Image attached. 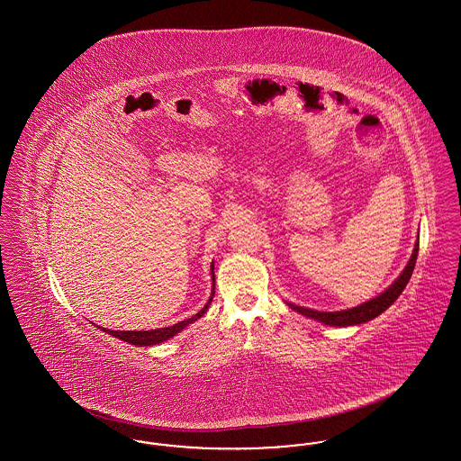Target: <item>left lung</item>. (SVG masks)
Returning a JSON list of instances; mask_svg holds the SVG:
<instances>
[{"label": "left lung", "instance_id": "8db88e82", "mask_svg": "<svg viewBox=\"0 0 461 461\" xmlns=\"http://www.w3.org/2000/svg\"><path fill=\"white\" fill-rule=\"evenodd\" d=\"M418 243L420 241L417 239L410 261L406 264V267L402 269V273L393 282V285L387 286L382 294H378L376 297H373V299L359 304V306L327 312V311H316V309H309V307L297 306V304H292V303H286V304L292 307L294 311L304 314L307 318L316 320V321L325 323L330 327H352V325H361V323L372 321L373 318H376L385 309L393 306L395 299L402 294V290L408 285V282L413 275V269H415V263H417Z\"/></svg>", "mask_w": 461, "mask_h": 461}]
</instances>
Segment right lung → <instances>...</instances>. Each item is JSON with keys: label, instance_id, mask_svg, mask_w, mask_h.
Listing matches in <instances>:
<instances>
[{"label": "right lung", "instance_id": "obj_1", "mask_svg": "<svg viewBox=\"0 0 461 461\" xmlns=\"http://www.w3.org/2000/svg\"><path fill=\"white\" fill-rule=\"evenodd\" d=\"M211 280H212V290H211L209 301L205 303V306L198 311L195 316H192V318H188V320H183V321H179V323H176V325H171V327H166V329L140 330V331H131V330H128V331H117V330L102 329V327H98V329L104 330L105 333H109V335L115 337V339H121V340H124V342H128V344L138 346V348H145V346L149 348V346H157V344H160V342H166V340H169V339H173L175 335H177L181 330H185L188 325H192L194 321H197L198 318H202V316L207 312V309H209L211 303H212V297H214V288H216V286H214L216 285L214 263H211Z\"/></svg>", "mask_w": 461, "mask_h": 461}]
</instances>
